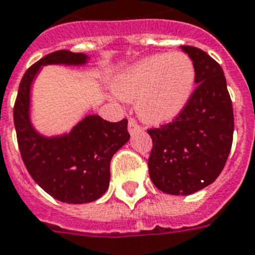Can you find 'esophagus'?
<instances>
[{"label":"esophagus","mask_w":255,"mask_h":255,"mask_svg":"<svg viewBox=\"0 0 255 255\" xmlns=\"http://www.w3.org/2000/svg\"><path fill=\"white\" fill-rule=\"evenodd\" d=\"M141 129V127L138 126L137 122L134 121V119H129V122H128V131H129V133H134V132H138Z\"/></svg>","instance_id":"34e87169"}]
</instances>
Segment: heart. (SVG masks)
Segmentation results:
<instances>
[{"label":"heart","instance_id":"1","mask_svg":"<svg viewBox=\"0 0 255 255\" xmlns=\"http://www.w3.org/2000/svg\"><path fill=\"white\" fill-rule=\"evenodd\" d=\"M195 67L185 53H160L142 59L118 77L115 93L136 102L138 118L148 124L167 123L185 110L195 86Z\"/></svg>","mask_w":255,"mask_h":255}]
</instances>
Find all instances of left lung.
Segmentation results:
<instances>
[{"mask_svg": "<svg viewBox=\"0 0 255 255\" xmlns=\"http://www.w3.org/2000/svg\"><path fill=\"white\" fill-rule=\"evenodd\" d=\"M195 67L196 89L171 123L148 129L149 175L158 190L190 195L215 182L233 141V107L223 68L208 53L182 45Z\"/></svg>", "mask_w": 255, "mask_h": 255, "instance_id": "left-lung-1", "label": "left lung"}]
</instances>
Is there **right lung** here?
I'll return each mask as SVG.
<instances>
[{
	"label": "right lung",
	"mask_w": 255,
	"mask_h": 255,
	"mask_svg": "<svg viewBox=\"0 0 255 255\" xmlns=\"http://www.w3.org/2000/svg\"><path fill=\"white\" fill-rule=\"evenodd\" d=\"M88 59L67 49L44 56L26 70L14 105L16 140L27 171L49 195L72 204L94 202L107 191L111 158L129 140L128 122L88 115L69 133L47 137L31 124L30 92L43 65H84Z\"/></svg>",
	"instance_id": "obj_1"
}]
</instances>
